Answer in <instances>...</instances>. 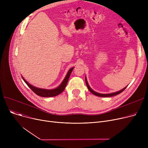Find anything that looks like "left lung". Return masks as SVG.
<instances>
[{
    "mask_svg": "<svg viewBox=\"0 0 148 148\" xmlns=\"http://www.w3.org/2000/svg\"><path fill=\"white\" fill-rule=\"evenodd\" d=\"M85 81H86V86L88 88V89L89 90V91L92 93V94H93L94 95H96V96H98V97H113V96H114V95H118L120 93H121L122 92H123L124 90L126 88L122 89V90L118 91V92H114V93H112V94H99V93H97L95 91L93 90L90 88V86H89L88 84V83L87 82V80H86V78H85Z\"/></svg>",
    "mask_w": 148,
    "mask_h": 148,
    "instance_id": "obj_1",
    "label": "left lung"
}]
</instances>
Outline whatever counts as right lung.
<instances>
[{
    "label": "right lung",
    "instance_id": "obj_1",
    "mask_svg": "<svg viewBox=\"0 0 148 148\" xmlns=\"http://www.w3.org/2000/svg\"><path fill=\"white\" fill-rule=\"evenodd\" d=\"M74 68H72L69 70V71L68 72L65 78L63 80V82H62V83L59 85V86L53 89H41V88H38L36 87H35L32 85L30 84L27 82H26L25 79L22 77L23 80L25 81V82L27 84V86L34 92V93L38 96L42 97H55L60 94V93L63 92L66 86L68 79L69 78V76L71 75V72L73 71Z\"/></svg>",
    "mask_w": 148,
    "mask_h": 148
}]
</instances>
